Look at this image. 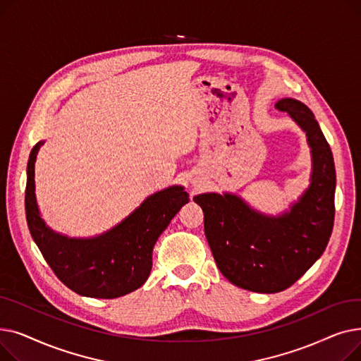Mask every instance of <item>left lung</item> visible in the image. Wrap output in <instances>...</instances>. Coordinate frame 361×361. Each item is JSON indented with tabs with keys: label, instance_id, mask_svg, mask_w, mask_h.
<instances>
[{
	"label": "left lung",
	"instance_id": "1",
	"mask_svg": "<svg viewBox=\"0 0 361 361\" xmlns=\"http://www.w3.org/2000/svg\"><path fill=\"white\" fill-rule=\"evenodd\" d=\"M275 106L306 133L312 154L310 184L290 211L262 214L228 192L193 197L221 274L240 288L264 294L287 290L312 268L326 249L335 216L334 157L313 112L293 98Z\"/></svg>",
	"mask_w": 361,
	"mask_h": 361
}]
</instances>
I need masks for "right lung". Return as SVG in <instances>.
<instances>
[{
  "instance_id": "add662e5",
  "label": "right lung",
  "mask_w": 361,
  "mask_h": 361,
  "mask_svg": "<svg viewBox=\"0 0 361 361\" xmlns=\"http://www.w3.org/2000/svg\"><path fill=\"white\" fill-rule=\"evenodd\" d=\"M44 140L27 162L26 219L33 241L61 282L85 297L117 298L140 288L152 269L155 243L188 200L183 185L147 196L128 216L94 237H68L42 219L35 195V162Z\"/></svg>"
}]
</instances>
